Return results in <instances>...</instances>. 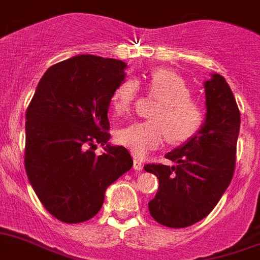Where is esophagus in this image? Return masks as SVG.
Segmentation results:
<instances>
[{
    "label": "esophagus",
    "mask_w": 260,
    "mask_h": 260,
    "mask_svg": "<svg viewBox=\"0 0 260 260\" xmlns=\"http://www.w3.org/2000/svg\"><path fill=\"white\" fill-rule=\"evenodd\" d=\"M133 167H134V170L137 171H142V168H143V163H142L139 159L134 157V164H133Z\"/></svg>",
    "instance_id": "1"
}]
</instances>
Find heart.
Here are the masks:
<instances>
[{
    "label": "heart",
    "instance_id": "1",
    "mask_svg": "<svg viewBox=\"0 0 260 260\" xmlns=\"http://www.w3.org/2000/svg\"><path fill=\"white\" fill-rule=\"evenodd\" d=\"M138 88L157 100L148 121L134 122L115 133V141L128 148L135 157H143L168 141L184 145L196 137L205 122L203 105L190 96L192 90L175 71L156 67L142 80H125L115 88L110 105L115 115L130 112Z\"/></svg>",
    "mask_w": 260,
    "mask_h": 260
}]
</instances>
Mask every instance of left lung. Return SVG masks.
<instances>
[{
	"instance_id": "1",
	"label": "left lung",
	"mask_w": 260,
	"mask_h": 260,
	"mask_svg": "<svg viewBox=\"0 0 260 260\" xmlns=\"http://www.w3.org/2000/svg\"><path fill=\"white\" fill-rule=\"evenodd\" d=\"M206 119L199 134L166 155L175 166L146 164L159 179L148 203L157 223L180 229L205 218L222 197L236 170L241 114L229 84L214 73L205 81Z\"/></svg>"
}]
</instances>
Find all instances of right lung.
Here are the masks:
<instances>
[{
  "instance_id": "add662e5",
  "label": "right lung",
  "mask_w": 260,
  "mask_h": 260,
  "mask_svg": "<svg viewBox=\"0 0 260 260\" xmlns=\"http://www.w3.org/2000/svg\"><path fill=\"white\" fill-rule=\"evenodd\" d=\"M125 67L94 55L54 64L26 110V174L42 205L61 222L93 218L106 188L133 167L125 147L106 145L110 97ZM97 144L107 152L94 154Z\"/></svg>"
}]
</instances>
